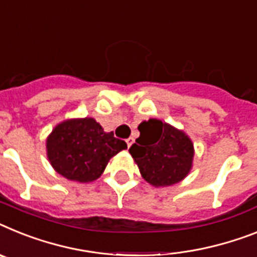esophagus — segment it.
<instances>
[{
    "label": "esophagus",
    "instance_id": "esophagus-1",
    "mask_svg": "<svg viewBox=\"0 0 257 257\" xmlns=\"http://www.w3.org/2000/svg\"><path fill=\"white\" fill-rule=\"evenodd\" d=\"M133 142H135V140H133L132 137H129V139L126 140V145H128V148H131V146H132Z\"/></svg>",
    "mask_w": 257,
    "mask_h": 257
}]
</instances>
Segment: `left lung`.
Here are the masks:
<instances>
[{"mask_svg":"<svg viewBox=\"0 0 257 257\" xmlns=\"http://www.w3.org/2000/svg\"><path fill=\"white\" fill-rule=\"evenodd\" d=\"M140 137L129 149L142 178L154 187L182 182L192 169L195 149L183 131L158 118L139 125Z\"/></svg>","mask_w":257,"mask_h":257,"instance_id":"1","label":"left lung"}]
</instances>
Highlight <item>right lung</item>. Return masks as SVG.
<instances>
[{
  "label": "right lung",
  "mask_w": 257,
  "mask_h": 257,
  "mask_svg": "<svg viewBox=\"0 0 257 257\" xmlns=\"http://www.w3.org/2000/svg\"><path fill=\"white\" fill-rule=\"evenodd\" d=\"M126 149L122 140L104 132L92 117L60 122L47 139L52 167L64 178L79 183L94 182L113 155Z\"/></svg>",
  "instance_id": "add662e5"
}]
</instances>
